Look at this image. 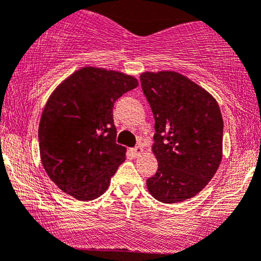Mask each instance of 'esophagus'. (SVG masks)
<instances>
[{"label":"esophagus","mask_w":261,"mask_h":261,"mask_svg":"<svg viewBox=\"0 0 261 261\" xmlns=\"http://www.w3.org/2000/svg\"><path fill=\"white\" fill-rule=\"evenodd\" d=\"M131 152L135 154V156H140V154L144 152V150H142L141 146H136V147L131 148Z\"/></svg>","instance_id":"esophagus-1"}]
</instances>
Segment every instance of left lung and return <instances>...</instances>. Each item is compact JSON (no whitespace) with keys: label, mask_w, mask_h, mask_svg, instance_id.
<instances>
[{"label":"left lung","mask_w":261,"mask_h":261,"mask_svg":"<svg viewBox=\"0 0 261 261\" xmlns=\"http://www.w3.org/2000/svg\"><path fill=\"white\" fill-rule=\"evenodd\" d=\"M140 80L153 114L152 151L159 162L147 190L163 203L192 198L222 161L220 109L210 93L176 71L144 73Z\"/></svg>","instance_id":"obj_1"}]
</instances>
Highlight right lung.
Segmentation results:
<instances>
[{
	"mask_svg": "<svg viewBox=\"0 0 261 261\" xmlns=\"http://www.w3.org/2000/svg\"><path fill=\"white\" fill-rule=\"evenodd\" d=\"M137 87L131 75L83 68L54 90L38 128L39 152L50 179L79 200H93L108 190L125 161L116 144L113 109Z\"/></svg>",
	"mask_w": 261,
	"mask_h": 261,
	"instance_id": "right-lung-1",
	"label": "right lung"
}]
</instances>
